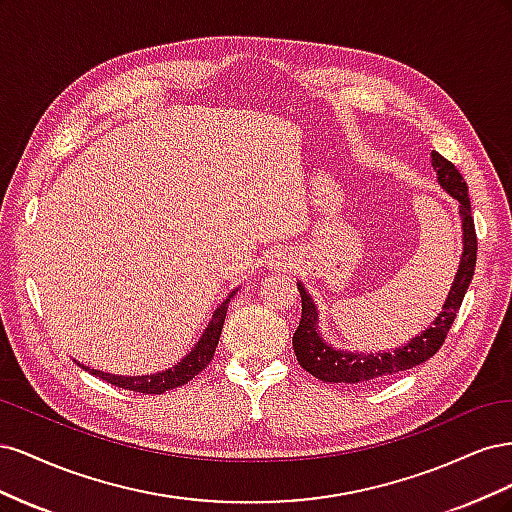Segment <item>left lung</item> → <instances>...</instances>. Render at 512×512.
I'll use <instances>...</instances> for the list:
<instances>
[{"mask_svg": "<svg viewBox=\"0 0 512 512\" xmlns=\"http://www.w3.org/2000/svg\"><path fill=\"white\" fill-rule=\"evenodd\" d=\"M431 158H433L431 160L433 168L438 170L440 185L453 198L459 200V213L463 218L461 265L455 275L453 288L448 292V299L442 307V312L421 337H414L412 342L406 344L404 348H399L395 352H376L367 356L348 354L342 350H333L331 346H327V342H322L320 335L316 333V322H318L316 305L312 299H309L305 288L297 284L301 292V322H299V329L292 335V348H294V354H297L299 365L322 382H344V384L361 386L380 378L401 374V371L412 369L431 359V356L442 348L448 331L453 327L459 307L463 303V297H466L468 286L474 277L478 243H476V228H474L472 207H470L468 183L463 181L457 166L453 162H448L444 156H440L438 151H431Z\"/></svg>", "mask_w": 512, "mask_h": 512, "instance_id": "left-lung-1", "label": "left lung"}]
</instances>
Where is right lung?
<instances>
[{
	"instance_id": "1",
	"label": "right lung",
	"mask_w": 512,
	"mask_h": 512,
	"mask_svg": "<svg viewBox=\"0 0 512 512\" xmlns=\"http://www.w3.org/2000/svg\"><path fill=\"white\" fill-rule=\"evenodd\" d=\"M230 297H232V294H230ZM230 297L218 309H215L209 327L203 333V337H200V342L196 344V348L173 369L162 371V374H156V376H138V378H121V376L104 374V371H96V369H89V367H85V369L89 371V374L102 378L104 382L119 386V389L143 393V395H162L170 389H177V386L188 384L213 359L215 348H218L220 335H222V327H224V318H226V309H228Z\"/></svg>"
}]
</instances>
